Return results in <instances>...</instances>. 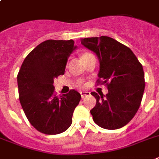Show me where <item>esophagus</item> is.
Returning a JSON list of instances; mask_svg holds the SVG:
<instances>
[{"label": "esophagus", "mask_w": 159, "mask_h": 159, "mask_svg": "<svg viewBox=\"0 0 159 159\" xmlns=\"http://www.w3.org/2000/svg\"><path fill=\"white\" fill-rule=\"evenodd\" d=\"M88 95H90V92H88V91H82L81 92V96H82V98H85L86 96H88Z\"/></svg>", "instance_id": "esophagus-1"}]
</instances>
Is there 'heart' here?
I'll use <instances>...</instances> for the list:
<instances>
[{"label":"heart","mask_w":159,"mask_h":159,"mask_svg":"<svg viewBox=\"0 0 159 159\" xmlns=\"http://www.w3.org/2000/svg\"><path fill=\"white\" fill-rule=\"evenodd\" d=\"M91 55V54H89V53H86V54H84L83 55ZM83 55H82V56H83Z\"/></svg>","instance_id":"heart-1"}]
</instances>
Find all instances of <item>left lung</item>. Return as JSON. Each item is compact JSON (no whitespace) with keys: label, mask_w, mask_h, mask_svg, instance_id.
<instances>
[{"label":"left lung","mask_w":159,"mask_h":159,"mask_svg":"<svg viewBox=\"0 0 159 159\" xmlns=\"http://www.w3.org/2000/svg\"><path fill=\"white\" fill-rule=\"evenodd\" d=\"M81 43L98 57V82L106 84L109 91L100 96L91 92L96 99L91 110L93 120L102 128H121L133 118L141 103L145 86L142 65L131 49L111 37L83 38Z\"/></svg>","instance_id":"8db88e82"}]
</instances>
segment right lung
<instances>
[{"label": "right lung", "instance_id": "1", "mask_svg": "<svg viewBox=\"0 0 159 159\" xmlns=\"http://www.w3.org/2000/svg\"><path fill=\"white\" fill-rule=\"evenodd\" d=\"M76 49L73 40L45 41L28 54L17 76L22 108L42 133H62L72 124L81 95L72 90L58 97L53 83L55 77L64 75L68 57Z\"/></svg>", "mask_w": 159, "mask_h": 159}]
</instances>
